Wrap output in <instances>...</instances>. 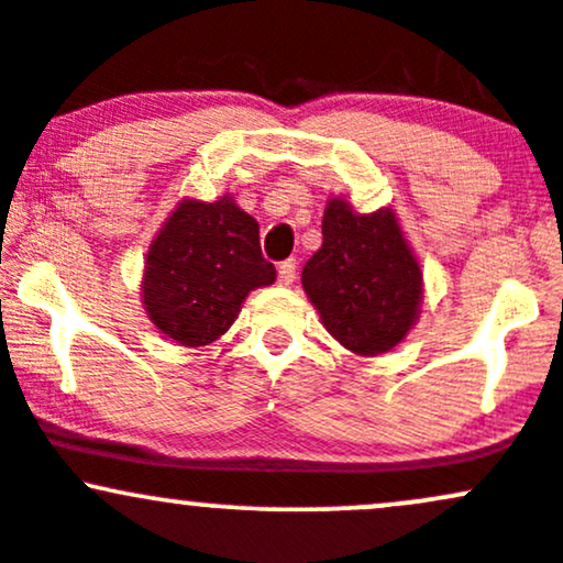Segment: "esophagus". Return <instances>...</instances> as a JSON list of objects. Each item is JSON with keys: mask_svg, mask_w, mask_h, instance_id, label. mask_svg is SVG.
<instances>
[{"mask_svg": "<svg viewBox=\"0 0 563 563\" xmlns=\"http://www.w3.org/2000/svg\"><path fill=\"white\" fill-rule=\"evenodd\" d=\"M296 280V262L294 258H288V262H283L280 267H277V283L280 286H291Z\"/></svg>", "mask_w": 563, "mask_h": 563, "instance_id": "esophagus-1", "label": "esophagus"}]
</instances>
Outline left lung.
<instances>
[{"mask_svg":"<svg viewBox=\"0 0 563 563\" xmlns=\"http://www.w3.org/2000/svg\"><path fill=\"white\" fill-rule=\"evenodd\" d=\"M301 286L325 331L355 355L404 342L422 305V269L395 213H355L342 197L325 206L323 245L301 269Z\"/></svg>","mask_w":563,"mask_h":563,"instance_id":"obj_1","label":"left lung"}]
</instances>
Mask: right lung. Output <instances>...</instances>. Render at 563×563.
I'll list each match as a JSON object with an SVG mask.
<instances>
[{
	"label": "right lung",
	"mask_w": 563,
	"mask_h": 563,
	"mask_svg": "<svg viewBox=\"0 0 563 563\" xmlns=\"http://www.w3.org/2000/svg\"><path fill=\"white\" fill-rule=\"evenodd\" d=\"M275 283L262 256L258 224L230 195L216 202L184 200L146 253V314L184 347H206L230 331L253 288Z\"/></svg>",
	"instance_id": "1"
}]
</instances>
